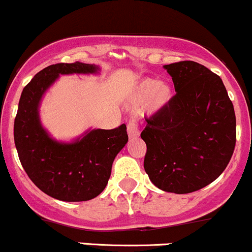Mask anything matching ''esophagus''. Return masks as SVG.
I'll use <instances>...</instances> for the list:
<instances>
[{"label":"esophagus","mask_w":252,"mask_h":252,"mask_svg":"<svg viewBox=\"0 0 252 252\" xmlns=\"http://www.w3.org/2000/svg\"><path fill=\"white\" fill-rule=\"evenodd\" d=\"M127 133L131 138L138 137L139 135V127H138V123L135 119H131L127 124Z\"/></svg>","instance_id":"1"}]
</instances>
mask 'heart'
Listing matches in <instances>:
<instances>
[{
    "label": "heart",
    "mask_w": 252,
    "mask_h": 252,
    "mask_svg": "<svg viewBox=\"0 0 252 252\" xmlns=\"http://www.w3.org/2000/svg\"><path fill=\"white\" fill-rule=\"evenodd\" d=\"M172 97L171 87L166 83H157L155 80H144L135 87L131 103L140 106L146 102L149 109L157 111L165 106Z\"/></svg>",
    "instance_id": "obj_1"
}]
</instances>
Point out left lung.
Returning a JSON list of instances; mask_svg holds the SVG:
<instances>
[{"label":"left lung","instance_id":"8db88e82","mask_svg":"<svg viewBox=\"0 0 252 252\" xmlns=\"http://www.w3.org/2000/svg\"><path fill=\"white\" fill-rule=\"evenodd\" d=\"M176 94L145 118L144 169L162 190L188 194L217 180L236 146V114L221 78L203 65H164Z\"/></svg>","mask_w":252,"mask_h":252}]
</instances>
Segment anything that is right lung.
Instances as JSON below:
<instances>
[{"label": "right lung", "instance_id": "1", "mask_svg": "<svg viewBox=\"0 0 252 252\" xmlns=\"http://www.w3.org/2000/svg\"><path fill=\"white\" fill-rule=\"evenodd\" d=\"M95 65L58 63L39 71L22 90L14 120L19 159L31 181L45 194L62 201H88L106 188L113 160L128 140L126 125L93 129L72 144L55 141L40 125L42 94L59 75L95 72Z\"/></svg>", "mask_w": 252, "mask_h": 252}]
</instances>
